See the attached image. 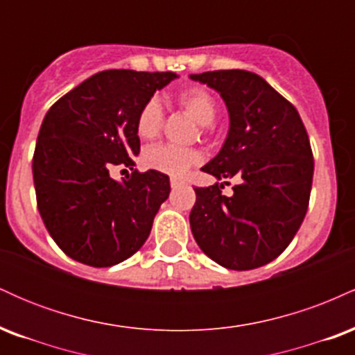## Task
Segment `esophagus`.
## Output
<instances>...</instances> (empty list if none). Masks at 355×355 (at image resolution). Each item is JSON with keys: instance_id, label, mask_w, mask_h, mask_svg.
<instances>
[{"instance_id": "esophagus-1", "label": "esophagus", "mask_w": 355, "mask_h": 355, "mask_svg": "<svg viewBox=\"0 0 355 355\" xmlns=\"http://www.w3.org/2000/svg\"><path fill=\"white\" fill-rule=\"evenodd\" d=\"M170 185H172V189H177V187L182 185V182L178 180V178H172V180H170Z\"/></svg>"}]
</instances>
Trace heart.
Returning a JSON list of instances; mask_svg holds the SVG:
<instances>
[{"instance_id":"obj_1","label":"heart","mask_w":355,"mask_h":355,"mask_svg":"<svg viewBox=\"0 0 355 355\" xmlns=\"http://www.w3.org/2000/svg\"><path fill=\"white\" fill-rule=\"evenodd\" d=\"M177 103L183 112L189 113L197 123L202 125L203 132H209L211 128V121L215 120L218 113L217 101L214 95L207 88L191 87L178 93ZM165 115L162 105L158 100L145 101L144 107L140 108L137 115L135 130L137 135L141 140H153L155 137L160 135L164 128ZM144 165L150 170H157L160 173L172 175V177H180L202 162V153L197 148H180L173 145H153L144 152Z\"/></svg>"}]
</instances>
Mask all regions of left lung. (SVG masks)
<instances>
[{
	"label": "left lung",
	"mask_w": 355,
	"mask_h": 355,
	"mask_svg": "<svg viewBox=\"0 0 355 355\" xmlns=\"http://www.w3.org/2000/svg\"><path fill=\"white\" fill-rule=\"evenodd\" d=\"M190 78L217 89L230 115L225 144L202 170L218 180L240 178L232 197L220 183L195 187L191 234L222 267H262L287 248L307 214L313 177L307 130L294 105L255 73L215 70Z\"/></svg>",
	"instance_id": "left-lung-1"
}]
</instances>
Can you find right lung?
<instances>
[{"mask_svg":"<svg viewBox=\"0 0 355 355\" xmlns=\"http://www.w3.org/2000/svg\"><path fill=\"white\" fill-rule=\"evenodd\" d=\"M173 78L172 71H100L48 110L33 155L36 203L56 245L76 262L112 267L148 239L170 180L133 168L140 152L135 121ZM115 166L132 173L113 181Z\"/></svg>","mask_w":355,"mask_h":355,"instance_id":"add662e5","label":"right lung"}]
</instances>
